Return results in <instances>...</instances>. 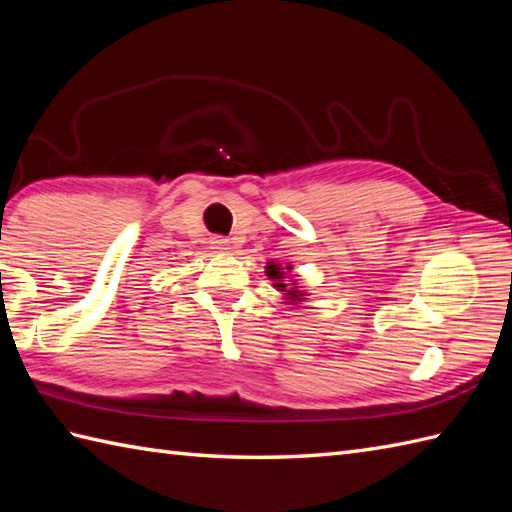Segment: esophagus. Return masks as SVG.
<instances>
[{"label":"esophagus","mask_w":512,"mask_h":512,"mask_svg":"<svg viewBox=\"0 0 512 512\" xmlns=\"http://www.w3.org/2000/svg\"><path fill=\"white\" fill-rule=\"evenodd\" d=\"M211 248L215 250V253H226V250H228V239L213 237L211 239Z\"/></svg>","instance_id":"obj_1"}]
</instances>
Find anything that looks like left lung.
I'll list each match as a JSON object with an SVG mask.
<instances>
[{"mask_svg":"<svg viewBox=\"0 0 512 512\" xmlns=\"http://www.w3.org/2000/svg\"><path fill=\"white\" fill-rule=\"evenodd\" d=\"M290 268V266H288ZM266 275L270 277V279H275L277 281V290H286V284H281V279H284V273H281V268L275 264V262H270L268 266H266ZM286 295L292 299V301H299L301 297H303V292H299V290H286Z\"/></svg>","mask_w":512,"mask_h":512,"instance_id":"obj_1","label":"left lung"}]
</instances>
